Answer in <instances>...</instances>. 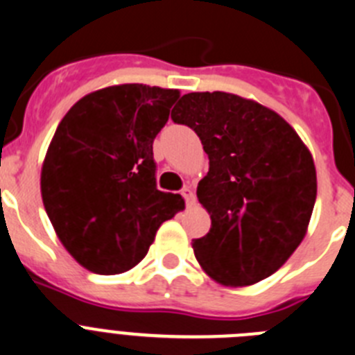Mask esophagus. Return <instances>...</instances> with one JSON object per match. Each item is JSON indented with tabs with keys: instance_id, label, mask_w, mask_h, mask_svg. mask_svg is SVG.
Masks as SVG:
<instances>
[{
	"instance_id": "esophagus-1",
	"label": "esophagus",
	"mask_w": 355,
	"mask_h": 355,
	"mask_svg": "<svg viewBox=\"0 0 355 355\" xmlns=\"http://www.w3.org/2000/svg\"><path fill=\"white\" fill-rule=\"evenodd\" d=\"M181 195L184 197V200H187L188 206H193V204H195V193H193V190H191L190 187H184L183 190H181Z\"/></svg>"
}]
</instances>
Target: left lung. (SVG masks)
Returning a JSON list of instances; mask_svg holds the SVG:
<instances>
[{
    "label": "left lung",
    "mask_w": 355,
    "mask_h": 355,
    "mask_svg": "<svg viewBox=\"0 0 355 355\" xmlns=\"http://www.w3.org/2000/svg\"><path fill=\"white\" fill-rule=\"evenodd\" d=\"M171 118L199 135L209 158L197 197L211 229L191 243L199 264L227 287L271 276L306 236L317 199L311 153L279 114L232 93H188Z\"/></svg>",
    "instance_id": "8db88e82"
}]
</instances>
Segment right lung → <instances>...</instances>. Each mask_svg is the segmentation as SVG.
<instances>
[{
  "instance_id": "right-lung-1",
  "label": "right lung",
  "mask_w": 355,
  "mask_h": 355,
  "mask_svg": "<svg viewBox=\"0 0 355 355\" xmlns=\"http://www.w3.org/2000/svg\"><path fill=\"white\" fill-rule=\"evenodd\" d=\"M178 89L119 84L93 91L58 125L42 167L45 211L73 259L98 275L137 266L158 227L184 207L156 188L153 141Z\"/></svg>"
}]
</instances>
